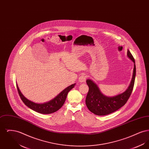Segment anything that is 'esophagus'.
<instances>
[{
  "label": "esophagus",
  "mask_w": 149,
  "mask_h": 149,
  "mask_svg": "<svg viewBox=\"0 0 149 149\" xmlns=\"http://www.w3.org/2000/svg\"><path fill=\"white\" fill-rule=\"evenodd\" d=\"M86 80V77L84 75H81L79 78V81L81 83H84Z\"/></svg>",
  "instance_id": "34e87169"
}]
</instances>
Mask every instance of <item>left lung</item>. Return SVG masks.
Segmentation results:
<instances>
[{"instance_id":"8db88e82","label":"left lung","mask_w":149,"mask_h":149,"mask_svg":"<svg viewBox=\"0 0 149 149\" xmlns=\"http://www.w3.org/2000/svg\"><path fill=\"white\" fill-rule=\"evenodd\" d=\"M127 56L134 63L133 75L130 84L127 89L122 93L113 97H108L100 92L98 86L91 79H87L86 82L89 86L85 103L88 109L98 116H105L112 113L123 106L127 102L132 92L136 76L135 59L127 50Z\"/></svg>"}]
</instances>
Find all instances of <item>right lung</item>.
Here are the masks:
<instances>
[{
    "label": "right lung",
    "mask_w": 149,
    "mask_h": 149,
    "mask_svg": "<svg viewBox=\"0 0 149 149\" xmlns=\"http://www.w3.org/2000/svg\"><path fill=\"white\" fill-rule=\"evenodd\" d=\"M75 83L71 84L60 93L56 97L50 101L43 103H37L27 99L20 91L18 86L17 84V90L23 102L30 109L41 114H50L58 111L64 105L68 93L74 87Z\"/></svg>",
    "instance_id": "add662e5"
}]
</instances>
